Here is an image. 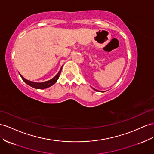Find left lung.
Listing matches in <instances>:
<instances>
[{
    "mask_svg": "<svg viewBox=\"0 0 154 154\" xmlns=\"http://www.w3.org/2000/svg\"><path fill=\"white\" fill-rule=\"evenodd\" d=\"M92 88H93V89H94V91H98V90H97V89H94V88H93V87H92ZM100 92H102V91H100ZM102 92H103V91H102Z\"/></svg>",
    "mask_w": 154,
    "mask_h": 154,
    "instance_id": "8db88e82",
    "label": "left lung"
}]
</instances>
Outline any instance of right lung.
Segmentation results:
<instances>
[{"instance_id": "obj_1", "label": "right lung", "mask_w": 154, "mask_h": 154, "mask_svg": "<svg viewBox=\"0 0 154 154\" xmlns=\"http://www.w3.org/2000/svg\"><path fill=\"white\" fill-rule=\"evenodd\" d=\"M63 67V66H62ZM62 67H61L60 71L58 72V73L56 74V75L53 78H52L51 80H50L48 81H46V82H41V83H38V82H32L30 80H28L24 78L21 74H19V75L21 77V78L23 79V80L26 83V84L28 85H30L32 87H34L35 89H46L48 88V87H51L52 85H53L54 84H55V83L57 82V79L59 78V76L60 75V73L61 71V69H62Z\"/></svg>"}]
</instances>
